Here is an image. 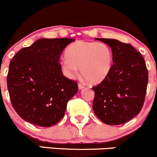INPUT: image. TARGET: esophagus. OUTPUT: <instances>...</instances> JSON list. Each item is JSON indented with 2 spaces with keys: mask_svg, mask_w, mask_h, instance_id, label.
<instances>
[{
  "mask_svg": "<svg viewBox=\"0 0 157 157\" xmlns=\"http://www.w3.org/2000/svg\"><path fill=\"white\" fill-rule=\"evenodd\" d=\"M78 88H79V89H83V88H85V86H84L82 83H79Z\"/></svg>",
  "mask_w": 157,
  "mask_h": 157,
  "instance_id": "obj_1",
  "label": "esophagus"
}]
</instances>
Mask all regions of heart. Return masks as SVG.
I'll return each mask as SVG.
<instances>
[{"mask_svg":"<svg viewBox=\"0 0 157 157\" xmlns=\"http://www.w3.org/2000/svg\"><path fill=\"white\" fill-rule=\"evenodd\" d=\"M113 65V52L104 42L78 41L70 44L66 57L62 59V69L68 78L78 75L79 68L83 77L92 84H98L109 75Z\"/></svg>","mask_w":157,"mask_h":157,"instance_id":"b5f03b06","label":"heart"}]
</instances>
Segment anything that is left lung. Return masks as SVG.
Instances as JSON below:
<instances>
[{
    "label": "left lung",
    "mask_w": 157,
    "mask_h": 157,
    "mask_svg": "<svg viewBox=\"0 0 157 157\" xmlns=\"http://www.w3.org/2000/svg\"><path fill=\"white\" fill-rule=\"evenodd\" d=\"M112 48L109 75L92 87L94 114L106 124H124L140 113L145 99L148 72L140 52L131 44L112 39L95 38Z\"/></svg>",
    "instance_id": "left-lung-1"
}]
</instances>
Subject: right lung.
<instances>
[{
    "label": "right lung",
    "instance_id": "right-lung-1",
    "mask_svg": "<svg viewBox=\"0 0 157 157\" xmlns=\"http://www.w3.org/2000/svg\"><path fill=\"white\" fill-rule=\"evenodd\" d=\"M74 41L40 39L20 50L10 61L7 89L13 107L22 119L48 127L63 118L78 85L63 75L59 58Z\"/></svg>",
    "mask_w": 157,
    "mask_h": 157
}]
</instances>
